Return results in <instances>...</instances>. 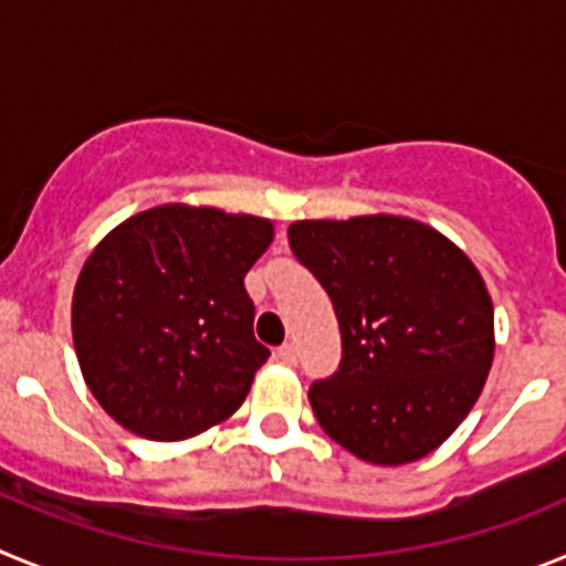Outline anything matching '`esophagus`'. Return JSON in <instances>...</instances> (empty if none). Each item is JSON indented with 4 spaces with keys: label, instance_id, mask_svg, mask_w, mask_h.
<instances>
[{
    "label": "esophagus",
    "instance_id": "1",
    "mask_svg": "<svg viewBox=\"0 0 566 566\" xmlns=\"http://www.w3.org/2000/svg\"><path fill=\"white\" fill-rule=\"evenodd\" d=\"M277 357L283 359V363H286V365H294V363H297V345H294V343H283L277 348Z\"/></svg>",
    "mask_w": 566,
    "mask_h": 566
}]
</instances>
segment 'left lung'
I'll return each instance as SVG.
<instances>
[{"mask_svg": "<svg viewBox=\"0 0 566 566\" xmlns=\"http://www.w3.org/2000/svg\"><path fill=\"white\" fill-rule=\"evenodd\" d=\"M294 258L332 297L334 377L308 388L319 428L371 464H408L457 431L484 388L496 334L473 260L402 214L294 221Z\"/></svg>", "mask_w": 566, "mask_h": 566, "instance_id": "1", "label": "left lung"}]
</instances>
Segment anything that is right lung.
I'll use <instances>...</instances> for the list:
<instances>
[{
	"instance_id": "1",
	"label": "right lung",
	"mask_w": 566,
	"mask_h": 566,
	"mask_svg": "<svg viewBox=\"0 0 566 566\" xmlns=\"http://www.w3.org/2000/svg\"><path fill=\"white\" fill-rule=\"evenodd\" d=\"M272 240L269 218L164 203L90 252L73 292V345L84 382L122 428L175 442L243 405L269 359L243 277Z\"/></svg>"
}]
</instances>
